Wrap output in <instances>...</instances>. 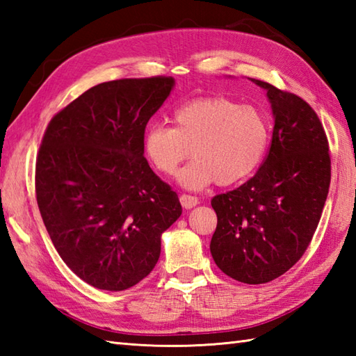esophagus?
<instances>
[{"mask_svg": "<svg viewBox=\"0 0 356 356\" xmlns=\"http://www.w3.org/2000/svg\"><path fill=\"white\" fill-rule=\"evenodd\" d=\"M180 203H182V207L185 209H191V208L199 205V197H195V195H190V194H182L180 195Z\"/></svg>", "mask_w": 356, "mask_h": 356, "instance_id": "1", "label": "esophagus"}]
</instances>
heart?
I'll return each mask as SVG.
<instances>
[{
  "mask_svg": "<svg viewBox=\"0 0 356 356\" xmlns=\"http://www.w3.org/2000/svg\"><path fill=\"white\" fill-rule=\"evenodd\" d=\"M172 127L151 124L143 134V153L162 176L177 174V184L191 191L213 184L229 186L259 168L269 145V125L252 105L229 97L193 99L172 113Z\"/></svg>",
  "mask_w": 356,
  "mask_h": 356,
  "instance_id": "obj_1",
  "label": "heart"
}]
</instances>
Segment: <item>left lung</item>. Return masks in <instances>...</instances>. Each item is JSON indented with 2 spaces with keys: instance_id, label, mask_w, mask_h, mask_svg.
<instances>
[{
  "instance_id": "8db88e82",
  "label": "left lung",
  "mask_w": 356,
  "mask_h": 356,
  "mask_svg": "<svg viewBox=\"0 0 356 356\" xmlns=\"http://www.w3.org/2000/svg\"><path fill=\"white\" fill-rule=\"evenodd\" d=\"M274 115L269 153L246 184L211 200L217 228L211 255L226 275L261 284L283 275L305 254L330 185L324 128L311 105L259 79Z\"/></svg>"
}]
</instances>
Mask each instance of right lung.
Masks as SVG:
<instances>
[{"label": "right lung", "mask_w": 356, "mask_h": 356, "mask_svg": "<svg viewBox=\"0 0 356 356\" xmlns=\"http://www.w3.org/2000/svg\"><path fill=\"white\" fill-rule=\"evenodd\" d=\"M174 79L95 86L53 116L36 157V202L58 254L102 291H125L161 255L182 214L177 194L143 157V134Z\"/></svg>", "instance_id": "1"}]
</instances>
